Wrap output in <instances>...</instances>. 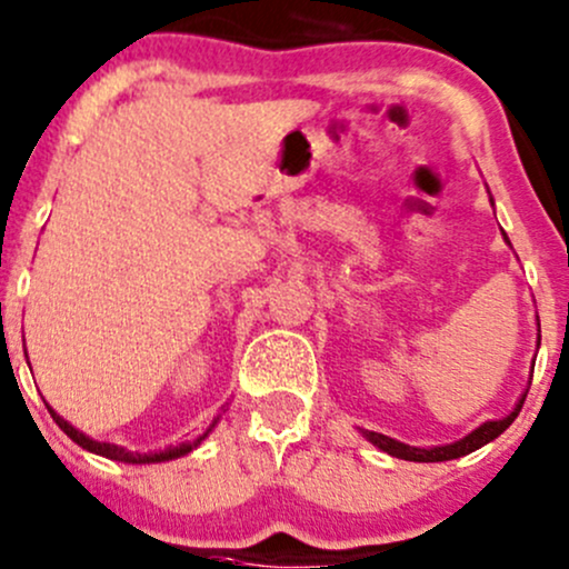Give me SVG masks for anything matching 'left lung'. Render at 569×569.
Here are the masks:
<instances>
[{
  "instance_id": "left-lung-1",
  "label": "left lung",
  "mask_w": 569,
  "mask_h": 569,
  "mask_svg": "<svg viewBox=\"0 0 569 569\" xmlns=\"http://www.w3.org/2000/svg\"><path fill=\"white\" fill-rule=\"evenodd\" d=\"M490 202H492V197H490ZM506 242H509V239H506ZM538 346H540V322H538ZM525 397H527V393H522V397H519V402L513 405V410L506 418L485 420L482 426H477V429H473L471 433H466L463 439H458V442H450V445L412 447V445H405V442H399V439H391V437H386V433H378V431L359 429V433H362L367 442L376 445L378 450L389 452L391 458L416 460V463H442V460L469 456V452L479 450V447H485L487 442H492V439H498L500 433H503L513 423V418L519 416V410H522V405H525Z\"/></svg>"
}]
</instances>
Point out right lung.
<instances>
[{
	"mask_svg": "<svg viewBox=\"0 0 569 569\" xmlns=\"http://www.w3.org/2000/svg\"><path fill=\"white\" fill-rule=\"evenodd\" d=\"M47 410H50V416H52V420H56V423L60 426V431L66 433V437L69 439H73V442H77L79 447H82V450H87V452H96V456H103V458H109V460H122V463H164V460H176V458H183V456H189V452H193L197 450L199 445L204 442L207 437H210V431L216 429L218 426V420H220V416H223L226 412V405L220 407V412L216 418H212V423L207 426L204 429V433H199L197 439H191V442H180V445H176V447H164V450H159V452H130L127 450V447H122V445H113V442H98V439H92V437H87L84 431H79V429H73V426L69 423V420L66 418H60L56 410H52V407H47Z\"/></svg>",
	"mask_w": 569,
	"mask_h": 569,
	"instance_id": "right-lung-1",
	"label": "right lung"
}]
</instances>
